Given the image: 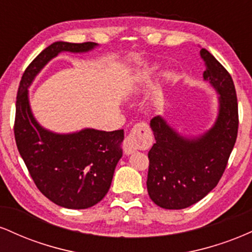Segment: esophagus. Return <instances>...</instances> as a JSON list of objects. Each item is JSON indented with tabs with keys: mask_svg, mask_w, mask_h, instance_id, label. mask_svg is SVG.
<instances>
[{
	"mask_svg": "<svg viewBox=\"0 0 252 252\" xmlns=\"http://www.w3.org/2000/svg\"><path fill=\"white\" fill-rule=\"evenodd\" d=\"M153 142L152 131L147 123L141 122L135 124L134 128L129 132V135L124 141V152L126 155L132 154L138 149L149 148Z\"/></svg>",
	"mask_w": 252,
	"mask_h": 252,
	"instance_id": "34e87169",
	"label": "esophagus"
}]
</instances>
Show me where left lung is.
<instances>
[{
    "mask_svg": "<svg viewBox=\"0 0 252 252\" xmlns=\"http://www.w3.org/2000/svg\"><path fill=\"white\" fill-rule=\"evenodd\" d=\"M204 80L219 94L218 116L204 135L187 138L161 116L150 121L155 143L148 153L147 189L166 210L192 206L217 186L227 166L238 132V103L230 73L209 51L201 48Z\"/></svg>",
    "mask_w": 252,
    "mask_h": 252,
    "instance_id": "1",
    "label": "left lung"
}]
</instances>
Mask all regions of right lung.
<instances>
[{
  "label": "right lung",
  "instance_id": "add662e5",
  "mask_svg": "<svg viewBox=\"0 0 252 252\" xmlns=\"http://www.w3.org/2000/svg\"><path fill=\"white\" fill-rule=\"evenodd\" d=\"M96 46L94 42L52 43L26 68L16 97L14 135L20 155L40 192L54 204L72 210L89 209L108 193L123 154L124 131L86 128L72 134L52 132L32 114L28 88L59 53H84Z\"/></svg>",
  "mask_w": 252,
  "mask_h": 252
}]
</instances>
